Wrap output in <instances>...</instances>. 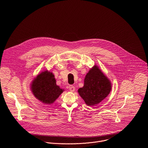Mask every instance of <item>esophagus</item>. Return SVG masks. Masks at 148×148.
Listing matches in <instances>:
<instances>
[{
	"mask_svg": "<svg viewBox=\"0 0 148 148\" xmlns=\"http://www.w3.org/2000/svg\"><path fill=\"white\" fill-rule=\"evenodd\" d=\"M69 90H70V91H71V92H74V91H75V87H74V86H73V85H70V86H69Z\"/></svg>",
	"mask_w": 148,
	"mask_h": 148,
	"instance_id": "1",
	"label": "esophagus"
}]
</instances>
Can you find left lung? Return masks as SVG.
Returning a JSON list of instances; mask_svg holds the SVG:
<instances>
[{"label": "left lung", "mask_w": 148, "mask_h": 148, "mask_svg": "<svg viewBox=\"0 0 148 148\" xmlns=\"http://www.w3.org/2000/svg\"><path fill=\"white\" fill-rule=\"evenodd\" d=\"M84 82V86L79 88L77 92L87 106L98 104L111 92L110 80L96 65L88 72Z\"/></svg>", "instance_id": "obj_1"}]
</instances>
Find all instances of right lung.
<instances>
[{
  "label": "right lung",
  "instance_id": "1",
  "mask_svg": "<svg viewBox=\"0 0 148 148\" xmlns=\"http://www.w3.org/2000/svg\"><path fill=\"white\" fill-rule=\"evenodd\" d=\"M30 89L36 99L45 104H53L64 91L56 84L52 72L44 71L33 80Z\"/></svg>",
  "mask_w": 148,
  "mask_h": 148
}]
</instances>
